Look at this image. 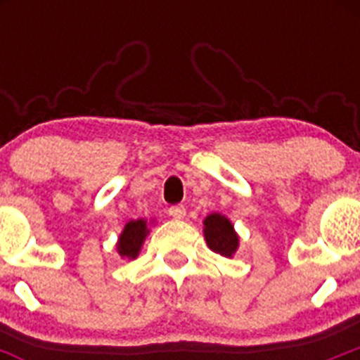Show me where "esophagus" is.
Listing matches in <instances>:
<instances>
[{"label": "esophagus", "instance_id": "34e87169", "mask_svg": "<svg viewBox=\"0 0 360 360\" xmlns=\"http://www.w3.org/2000/svg\"><path fill=\"white\" fill-rule=\"evenodd\" d=\"M167 212H169V216H173L174 219H182L184 216H186V207H184V205H171V207L167 209Z\"/></svg>", "mask_w": 360, "mask_h": 360}]
</instances>
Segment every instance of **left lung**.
I'll use <instances>...</instances> for the list:
<instances>
[{"mask_svg":"<svg viewBox=\"0 0 360 360\" xmlns=\"http://www.w3.org/2000/svg\"><path fill=\"white\" fill-rule=\"evenodd\" d=\"M203 225H205L203 232H205L209 249L227 257H231L232 254L236 252L238 241L240 240H238L236 232L232 229V224L225 216L214 212V214L205 218Z\"/></svg>","mask_w":360,"mask_h":360,"instance_id":"left-lung-1","label":"left lung"}]
</instances>
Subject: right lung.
Segmentation results:
<instances>
[{
	"instance_id": "add662e5",
	"label": "right lung",
	"mask_w": 360,
	"mask_h": 360,
	"mask_svg": "<svg viewBox=\"0 0 360 360\" xmlns=\"http://www.w3.org/2000/svg\"><path fill=\"white\" fill-rule=\"evenodd\" d=\"M146 234H148V229H146L144 219H135V221H129L126 227H124L122 234L119 238V254L126 257H136L139 250H141V245L144 241Z\"/></svg>"
}]
</instances>
